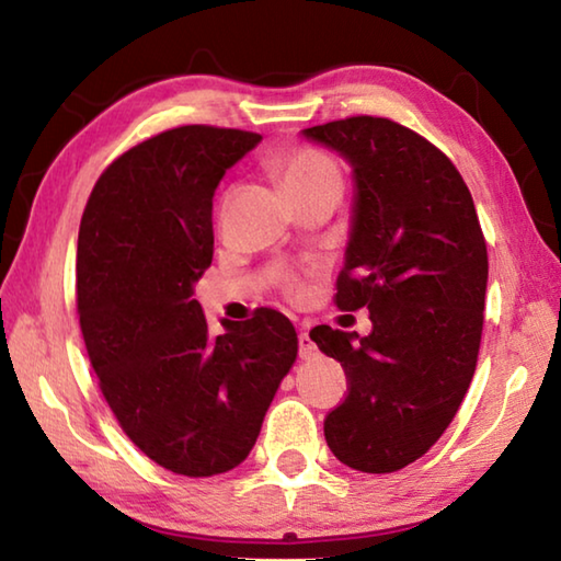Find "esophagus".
Instances as JSON below:
<instances>
[{"instance_id":"obj_1","label":"esophagus","mask_w":561,"mask_h":561,"mask_svg":"<svg viewBox=\"0 0 561 561\" xmlns=\"http://www.w3.org/2000/svg\"><path fill=\"white\" fill-rule=\"evenodd\" d=\"M317 354H319L317 344H314V341H311V336L307 334V331H301V334H299V358L307 360V358H314Z\"/></svg>"}]
</instances>
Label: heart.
I'll return each instance as SVG.
<instances>
[{"instance_id":"heart-1","label":"heart","mask_w":561,"mask_h":561,"mask_svg":"<svg viewBox=\"0 0 561 561\" xmlns=\"http://www.w3.org/2000/svg\"><path fill=\"white\" fill-rule=\"evenodd\" d=\"M270 170L279 180L282 187L287 190L289 197L311 193L321 187H339L341 190V170L339 163L329 153L309 146H291L282 148L270 158ZM287 291L291 297H299L301 284L289 282Z\"/></svg>"}]
</instances>
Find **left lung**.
Returning <instances> with one entry per match:
<instances>
[{
  "instance_id": "8db88e82",
  "label": "left lung",
  "mask_w": 561,
  "mask_h": 561,
  "mask_svg": "<svg viewBox=\"0 0 561 561\" xmlns=\"http://www.w3.org/2000/svg\"><path fill=\"white\" fill-rule=\"evenodd\" d=\"M301 136L354 168L336 307H366L374 324L368 336L311 329L348 378L324 435L348 468L396 472L431 450L470 388L485 319V237L458 168L401 123L351 116Z\"/></svg>"
}]
</instances>
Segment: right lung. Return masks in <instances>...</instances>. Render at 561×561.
I'll list each match as a JSON object with an SVG mask.
<instances>
[{
	"instance_id": "right-lung-1",
	"label": "right lung",
	"mask_w": 561,
	"mask_h": 561,
	"mask_svg": "<svg viewBox=\"0 0 561 561\" xmlns=\"http://www.w3.org/2000/svg\"><path fill=\"white\" fill-rule=\"evenodd\" d=\"M260 133L180 126L103 170L76 252V307L101 393L123 433L165 470L210 478L240 465L297 360L279 311L213 336L195 282L213 262V195Z\"/></svg>"
}]
</instances>
